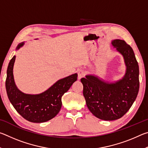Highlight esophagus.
<instances>
[{"mask_svg": "<svg viewBox=\"0 0 148 148\" xmlns=\"http://www.w3.org/2000/svg\"><path fill=\"white\" fill-rule=\"evenodd\" d=\"M84 76V71L82 70H79L77 71V78L78 79H80Z\"/></svg>", "mask_w": 148, "mask_h": 148, "instance_id": "obj_1", "label": "esophagus"}]
</instances>
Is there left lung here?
<instances>
[{
    "label": "left lung",
    "instance_id": "obj_1",
    "mask_svg": "<svg viewBox=\"0 0 148 148\" xmlns=\"http://www.w3.org/2000/svg\"><path fill=\"white\" fill-rule=\"evenodd\" d=\"M112 44L123 56L126 72L114 83L105 82L93 75L81 79L87 106L97 118L113 121L128 112L139 91V67L132 47L122 40H114Z\"/></svg>",
    "mask_w": 148,
    "mask_h": 148
}]
</instances>
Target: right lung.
<instances>
[{
	"label": "right lung",
	"mask_w": 148,
	"mask_h": 148,
	"mask_svg": "<svg viewBox=\"0 0 148 148\" xmlns=\"http://www.w3.org/2000/svg\"><path fill=\"white\" fill-rule=\"evenodd\" d=\"M23 44L24 42L19 44L16 49ZM15 60L14 56L9 62L6 79L7 95L14 108L24 119L32 123H43L53 118L61 108L62 96L76 81L77 74H72L58 80L40 94H25L19 91L15 84L13 74Z\"/></svg>",
	"instance_id": "add662e5"
}]
</instances>
